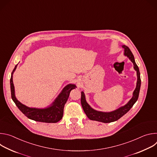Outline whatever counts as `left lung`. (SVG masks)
Masks as SVG:
<instances>
[{"label":"left lung","mask_w":157,"mask_h":157,"mask_svg":"<svg viewBox=\"0 0 157 157\" xmlns=\"http://www.w3.org/2000/svg\"><path fill=\"white\" fill-rule=\"evenodd\" d=\"M122 47L124 50V55L127 56L133 63V68L137 72V81L136 84V87L135 90L133 92V95L132 98L129 101L123 106L120 107L119 108L110 112H102L98 111L93 108H92L89 104L87 102L86 100V96L83 91L81 92V102L82 107V109L84 111L87 117L91 121H96L98 122H101L104 123H110L117 121L124 115H125L128 110L132 107L133 104H135L139 98L140 89L141 86V79H140V74L139 71V67L137 65L134 56L129 49V48L125 45H122Z\"/></svg>","instance_id":"8db88e82"}]
</instances>
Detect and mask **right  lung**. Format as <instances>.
Instances as JSON below:
<instances>
[{
	"label": "right lung",
	"instance_id": "obj_1",
	"mask_svg": "<svg viewBox=\"0 0 157 157\" xmlns=\"http://www.w3.org/2000/svg\"><path fill=\"white\" fill-rule=\"evenodd\" d=\"M17 65L18 64L15 66L11 74L10 81L12 99L17 107L29 119L35 121L46 123H56L59 121L63 118L64 105L69 98L71 91L76 87V84H68L66 85L54 101L48 107L44 108L30 107L18 101L15 94L13 75L17 68Z\"/></svg>",
	"mask_w": 157,
	"mask_h": 157
}]
</instances>
